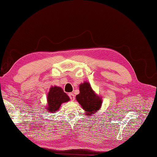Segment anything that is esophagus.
Wrapping results in <instances>:
<instances>
[{
  "mask_svg": "<svg viewBox=\"0 0 157 157\" xmlns=\"http://www.w3.org/2000/svg\"><path fill=\"white\" fill-rule=\"evenodd\" d=\"M69 96H70V98H71V100L72 101H74L75 100V96H74V94H73V93H70V94H69Z\"/></svg>",
  "mask_w": 157,
  "mask_h": 157,
  "instance_id": "1",
  "label": "esophagus"
}]
</instances>
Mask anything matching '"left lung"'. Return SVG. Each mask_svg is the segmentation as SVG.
Listing matches in <instances>:
<instances>
[{
  "label": "left lung",
  "mask_w": 157,
  "mask_h": 157,
  "mask_svg": "<svg viewBox=\"0 0 157 157\" xmlns=\"http://www.w3.org/2000/svg\"><path fill=\"white\" fill-rule=\"evenodd\" d=\"M79 89V94L76 96V100L85 110L86 114L92 116L97 113L102 104V98L94 92L89 82L80 83Z\"/></svg>",
  "instance_id": "1"
}]
</instances>
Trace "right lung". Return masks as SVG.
<instances>
[{"mask_svg": "<svg viewBox=\"0 0 157 157\" xmlns=\"http://www.w3.org/2000/svg\"><path fill=\"white\" fill-rule=\"evenodd\" d=\"M47 100L46 110L48 112L55 113L59 110L62 104L67 102L70 100V98L63 92L61 87L54 86L50 87L47 94Z\"/></svg>", "mask_w": 157, "mask_h": 157, "instance_id": "obj_1", "label": "right lung"}]
</instances>
